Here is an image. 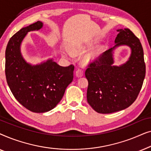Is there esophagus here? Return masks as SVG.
Returning a JSON list of instances; mask_svg holds the SVG:
<instances>
[{"label": "esophagus", "mask_w": 151, "mask_h": 151, "mask_svg": "<svg viewBox=\"0 0 151 151\" xmlns=\"http://www.w3.org/2000/svg\"><path fill=\"white\" fill-rule=\"evenodd\" d=\"M76 74L78 77H81L83 76V71L81 69H78L76 71Z\"/></svg>", "instance_id": "1"}]
</instances>
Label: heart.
Listing matches in <instances>:
<instances>
[{
    "label": "heart",
    "mask_w": 151,
    "mask_h": 151,
    "mask_svg": "<svg viewBox=\"0 0 151 151\" xmlns=\"http://www.w3.org/2000/svg\"><path fill=\"white\" fill-rule=\"evenodd\" d=\"M100 49H98V50H97L96 51V52L91 53V54L89 55H87V56H86L85 58H84V62H88V61L91 60L92 58H93L96 56V55L99 53V51H100ZM80 51H81V50H80V49H73V51L74 53H78Z\"/></svg>",
    "instance_id": "heart-1"
}]
</instances>
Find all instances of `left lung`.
<instances>
[{"instance_id":"1","label":"left lung","mask_w":151,"mask_h":151,"mask_svg":"<svg viewBox=\"0 0 151 151\" xmlns=\"http://www.w3.org/2000/svg\"><path fill=\"white\" fill-rule=\"evenodd\" d=\"M113 48L88 64L86 98L96 112L102 114L122 111L137 99L146 74L144 51L140 40L129 29H118ZM128 45L132 55L124 65L113 66L112 51L115 46Z\"/></svg>"}]
</instances>
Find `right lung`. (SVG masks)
<instances>
[{"instance_id": "obj_1", "label": "right lung", "mask_w": 151, "mask_h": 151, "mask_svg": "<svg viewBox=\"0 0 151 151\" xmlns=\"http://www.w3.org/2000/svg\"><path fill=\"white\" fill-rule=\"evenodd\" d=\"M37 21L22 28L10 38L5 51V76L12 94L20 104L34 113L51 110L60 102L73 78L74 65L61 67L52 60L36 66L22 58L20 43L27 32L42 28Z\"/></svg>"}]
</instances>
